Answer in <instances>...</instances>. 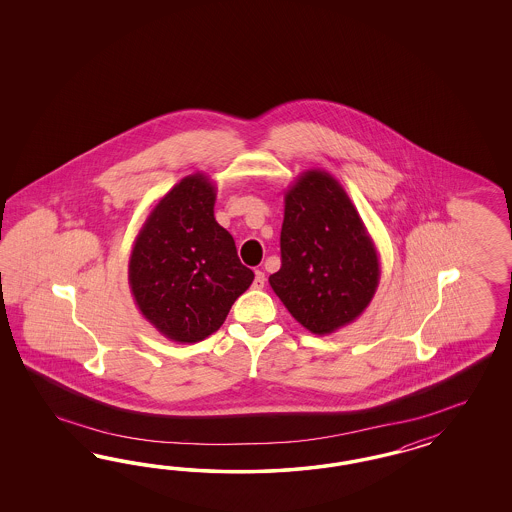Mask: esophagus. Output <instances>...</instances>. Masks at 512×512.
I'll list each match as a JSON object with an SVG mask.
<instances>
[{
  "label": "esophagus",
  "mask_w": 512,
  "mask_h": 512,
  "mask_svg": "<svg viewBox=\"0 0 512 512\" xmlns=\"http://www.w3.org/2000/svg\"><path fill=\"white\" fill-rule=\"evenodd\" d=\"M264 283H266V276H264L263 270H257L255 272V279H253V287L255 289H263Z\"/></svg>",
  "instance_id": "1"
}]
</instances>
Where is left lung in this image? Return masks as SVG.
I'll return each instance as SVG.
<instances>
[{"label":"left lung","instance_id":"obj_1","mask_svg":"<svg viewBox=\"0 0 512 512\" xmlns=\"http://www.w3.org/2000/svg\"><path fill=\"white\" fill-rule=\"evenodd\" d=\"M279 246L281 268L270 287L313 334L353 323L372 302L381 278L377 249L332 174L311 169L287 189Z\"/></svg>","mask_w":512,"mask_h":512}]
</instances>
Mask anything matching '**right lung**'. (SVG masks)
<instances>
[{"instance_id":"1","label":"right lung","mask_w":512,"mask_h":512,"mask_svg":"<svg viewBox=\"0 0 512 512\" xmlns=\"http://www.w3.org/2000/svg\"><path fill=\"white\" fill-rule=\"evenodd\" d=\"M216 186L189 174L146 217L129 257V287L144 319L172 341L219 330L255 274L214 217Z\"/></svg>"}]
</instances>
